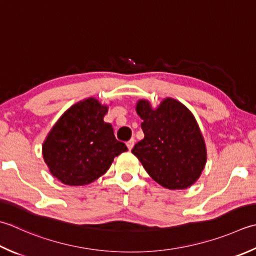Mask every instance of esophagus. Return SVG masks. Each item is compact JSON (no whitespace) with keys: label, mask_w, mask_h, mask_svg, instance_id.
I'll return each instance as SVG.
<instances>
[{"label":"esophagus","mask_w":256,"mask_h":256,"mask_svg":"<svg viewBox=\"0 0 256 256\" xmlns=\"http://www.w3.org/2000/svg\"><path fill=\"white\" fill-rule=\"evenodd\" d=\"M134 144H135V140H134V138H131V140H130V141L126 143V146H128V148L130 150V151H131V150L133 148Z\"/></svg>","instance_id":"1"}]
</instances>
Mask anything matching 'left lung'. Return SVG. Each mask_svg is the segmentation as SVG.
I'll return each instance as SVG.
<instances>
[{
    "label": "left lung",
    "mask_w": 256,
    "mask_h": 256,
    "mask_svg": "<svg viewBox=\"0 0 256 256\" xmlns=\"http://www.w3.org/2000/svg\"><path fill=\"white\" fill-rule=\"evenodd\" d=\"M136 113L143 120L144 138L132 153L155 182L170 190L188 188L201 176L208 153L192 112L180 101L166 98L156 108L138 100Z\"/></svg>",
    "instance_id": "obj_1"
}]
</instances>
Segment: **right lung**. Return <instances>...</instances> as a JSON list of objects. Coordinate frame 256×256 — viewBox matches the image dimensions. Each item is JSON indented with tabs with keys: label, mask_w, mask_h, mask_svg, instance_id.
Returning a JSON list of instances; mask_svg holds the SVG:
<instances>
[{
	"label": "right lung",
	"mask_w": 256,
	"mask_h": 256,
	"mask_svg": "<svg viewBox=\"0 0 256 256\" xmlns=\"http://www.w3.org/2000/svg\"><path fill=\"white\" fill-rule=\"evenodd\" d=\"M106 104L95 98L75 103L65 111L42 145L44 162L60 182L81 186L106 173L113 160L128 148L104 122Z\"/></svg>",
	"instance_id": "add662e5"
}]
</instances>
